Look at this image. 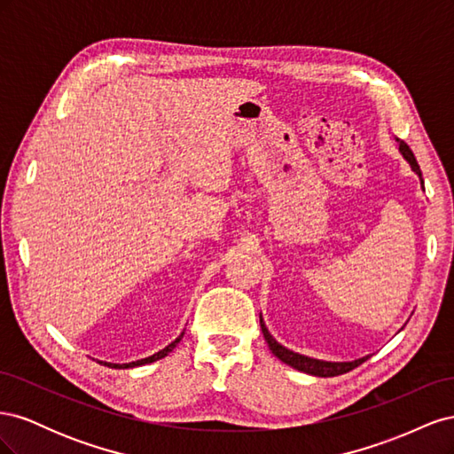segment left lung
Returning <instances> with one entry per match:
<instances>
[{
  "mask_svg": "<svg viewBox=\"0 0 454 454\" xmlns=\"http://www.w3.org/2000/svg\"><path fill=\"white\" fill-rule=\"evenodd\" d=\"M397 144H400V153L409 162L411 170H413L420 177V184H424L422 182V172H420L419 162H417V159L413 155V151H411L409 145L405 142H402V140H397ZM259 324H261V332H263V337L267 340L270 352L277 356L280 362L292 365L297 371H303V373H307V375H314V377H337V375H342V373H348V371H352L354 367H358L360 364H364L369 358V356H364V358H358V360H354V362H325V360L309 358V356H303V354H299V352H294L290 348L282 347L280 342L269 333V329H267V325L263 322V316H261V314H259Z\"/></svg>",
  "mask_w": 454,
  "mask_h": 454,
  "instance_id": "1",
  "label": "left lung"
}]
</instances>
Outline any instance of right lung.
<instances>
[{
    "instance_id": "1",
    "label": "right lung",
    "mask_w": 454,
    "mask_h": 454,
    "mask_svg": "<svg viewBox=\"0 0 454 454\" xmlns=\"http://www.w3.org/2000/svg\"><path fill=\"white\" fill-rule=\"evenodd\" d=\"M182 337H184V332L180 333V337H177L176 340H172L168 347H164L162 350L155 352L153 356H149V358H144V360H136V362H130V364H109V362H100V364H104V365H107V367H112V369H129V367H138V365H145V364H151V362H157V360L164 358V356H167L168 352H172V350L176 348L177 342L182 340Z\"/></svg>"
}]
</instances>
